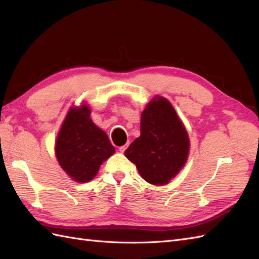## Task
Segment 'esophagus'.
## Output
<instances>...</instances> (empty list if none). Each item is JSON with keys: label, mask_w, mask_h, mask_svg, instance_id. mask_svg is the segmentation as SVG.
Returning a JSON list of instances; mask_svg holds the SVG:
<instances>
[{"label": "esophagus", "mask_w": 259, "mask_h": 259, "mask_svg": "<svg viewBox=\"0 0 259 259\" xmlns=\"http://www.w3.org/2000/svg\"><path fill=\"white\" fill-rule=\"evenodd\" d=\"M126 148H127V145H124V146L118 147V150H120L121 152H124L125 150H126Z\"/></svg>", "instance_id": "obj_1"}]
</instances>
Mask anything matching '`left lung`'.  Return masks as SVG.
Wrapping results in <instances>:
<instances>
[{
  "label": "left lung",
  "mask_w": 259,
  "mask_h": 259,
  "mask_svg": "<svg viewBox=\"0 0 259 259\" xmlns=\"http://www.w3.org/2000/svg\"><path fill=\"white\" fill-rule=\"evenodd\" d=\"M190 141L171 103L162 97L152 100L142 113L141 136L125 150L141 177L150 184L163 185L186 162Z\"/></svg>",
  "instance_id": "left-lung-1"
}]
</instances>
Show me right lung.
Segmentation results:
<instances>
[{
	"instance_id": "right-lung-1",
	"label": "right lung",
	"mask_w": 259,
	"mask_h": 259,
	"mask_svg": "<svg viewBox=\"0 0 259 259\" xmlns=\"http://www.w3.org/2000/svg\"><path fill=\"white\" fill-rule=\"evenodd\" d=\"M114 150L106 133L90 120L86 104L69 111L55 143L58 161L69 177L79 183L93 180Z\"/></svg>"
}]
</instances>
